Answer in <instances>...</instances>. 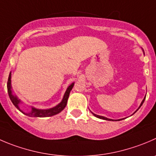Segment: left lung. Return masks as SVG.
<instances>
[{
  "mask_svg": "<svg viewBox=\"0 0 156 156\" xmlns=\"http://www.w3.org/2000/svg\"><path fill=\"white\" fill-rule=\"evenodd\" d=\"M145 99H146V97H145V98H144V99L143 100V101H142L141 104H140V107H139V108L137 109L136 110V111H135V113H136V112L137 111V110H139V109L140 108V107H141V106L143 105V102H144ZM93 113V115H94V116H96V117H98V118H100V119H102V120H111V119H108V118H107V117H104V116H99V115H97V114H95V113Z\"/></svg>",
  "mask_w": 156,
  "mask_h": 156,
  "instance_id": "1",
  "label": "left lung"
}]
</instances>
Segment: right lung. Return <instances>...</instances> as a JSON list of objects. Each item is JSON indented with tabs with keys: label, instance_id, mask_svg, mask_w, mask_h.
Segmentation results:
<instances>
[{
	"label": "right lung",
	"instance_id": "right-lung-1",
	"mask_svg": "<svg viewBox=\"0 0 156 156\" xmlns=\"http://www.w3.org/2000/svg\"><path fill=\"white\" fill-rule=\"evenodd\" d=\"M11 73H10L8 77V81H7V92H8L9 97H10V101H12L13 105L18 109L20 112H22L23 114L27 115V116H35V117H47V116H54L55 114H58V113L63 110V109L66 107V104H67L68 98L69 97V94H70V91L72 90V87H73L75 83H72V84L68 87L67 90H66V93H65L64 97L62 98V101L56 105L55 107H52V108L46 109V110H41V109H36L34 108V107H32V110L30 112H28V113H25V112L23 111L19 107V104L20 103V101L16 98V96H14V95L12 94L11 90Z\"/></svg>",
	"mask_w": 156,
	"mask_h": 156
}]
</instances>
